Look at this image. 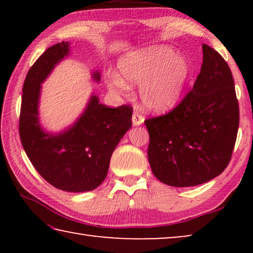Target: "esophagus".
I'll list each match as a JSON object with an SVG mask.
<instances>
[{
  "label": "esophagus",
  "mask_w": 253,
  "mask_h": 253,
  "mask_svg": "<svg viewBox=\"0 0 253 253\" xmlns=\"http://www.w3.org/2000/svg\"><path fill=\"white\" fill-rule=\"evenodd\" d=\"M131 122L134 126L142 125V124L144 123V117L142 116V115H139L138 113H134L131 116Z\"/></svg>",
  "instance_id": "1"
}]
</instances>
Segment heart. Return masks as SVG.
Returning a JSON list of instances; mask_svg holds the SVG:
<instances>
[{
    "label": "heart",
    "instance_id": "heart-1",
    "mask_svg": "<svg viewBox=\"0 0 253 253\" xmlns=\"http://www.w3.org/2000/svg\"><path fill=\"white\" fill-rule=\"evenodd\" d=\"M117 68L121 76L110 74L107 77L109 90L126 93L130 90L127 82L140 84L143 106L156 113L169 110L176 104L188 74L185 60L164 45L147 46L127 53L119 59Z\"/></svg>",
    "mask_w": 253,
    "mask_h": 253
}]
</instances>
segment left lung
<instances>
[{
  "label": "left lung",
  "mask_w": 253,
  "mask_h": 253,
  "mask_svg": "<svg viewBox=\"0 0 253 253\" xmlns=\"http://www.w3.org/2000/svg\"><path fill=\"white\" fill-rule=\"evenodd\" d=\"M201 71L169 113L148 118V161L164 184L195 186L220 175L231 161L239 129V102L222 55L202 45Z\"/></svg>",
  "instance_id": "obj_1"
}]
</instances>
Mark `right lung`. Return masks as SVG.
Instances as JSON below:
<instances>
[{"instance_id": "add662e5", "label": "right lung", "mask_w": 253, "mask_h": 253, "mask_svg": "<svg viewBox=\"0 0 253 253\" xmlns=\"http://www.w3.org/2000/svg\"><path fill=\"white\" fill-rule=\"evenodd\" d=\"M68 54L69 42L57 43L30 68L22 89L19 132L38 173L59 190L79 193L95 190L104 182L113 152L131 127L132 108L129 105L109 108L92 95L69 129L55 135L42 129L38 111L41 84ZM92 77L100 80L99 72Z\"/></svg>"}]
</instances>
